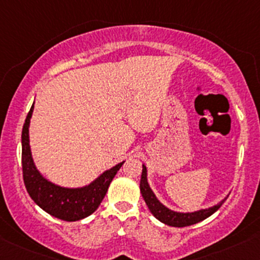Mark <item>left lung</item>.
<instances>
[{
	"label": "left lung",
	"instance_id": "1",
	"mask_svg": "<svg viewBox=\"0 0 260 260\" xmlns=\"http://www.w3.org/2000/svg\"><path fill=\"white\" fill-rule=\"evenodd\" d=\"M142 167H143V170H142L141 184H139L142 196H143L145 204H147L148 209H149L150 212L153 213L154 217L159 219V221L162 222V223L168 224V226L186 227V226H191V224L199 223V222L204 221V219L210 217L211 215H213V213H215L216 211L222 206V204H223L228 198L227 195L226 198L221 200L217 205H213V206L207 207V209H200L198 211H192V212H180V211H174L159 201L158 198L155 196V193L153 192L149 182H148L147 167H145L144 164L142 165Z\"/></svg>",
	"mask_w": 260,
	"mask_h": 260
}]
</instances>
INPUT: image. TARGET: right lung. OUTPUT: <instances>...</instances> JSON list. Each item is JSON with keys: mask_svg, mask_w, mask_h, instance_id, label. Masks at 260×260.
Listing matches in <instances>:
<instances>
[{"mask_svg": "<svg viewBox=\"0 0 260 260\" xmlns=\"http://www.w3.org/2000/svg\"><path fill=\"white\" fill-rule=\"evenodd\" d=\"M34 104L25 118L22 131V168L25 189L32 200L54 217L64 221H79L92 215L106 195L111 181L124 161L105 170L90 184L79 187H67L55 184L39 172L33 160L29 144V124Z\"/></svg>", "mask_w": 260, "mask_h": 260, "instance_id": "add662e5", "label": "right lung"}]
</instances>
